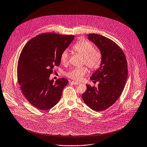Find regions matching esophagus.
I'll list each match as a JSON object with an SVG mask.
<instances>
[{
  "label": "esophagus",
  "instance_id": "obj_1",
  "mask_svg": "<svg viewBox=\"0 0 147 147\" xmlns=\"http://www.w3.org/2000/svg\"><path fill=\"white\" fill-rule=\"evenodd\" d=\"M70 83L72 84H73V85H78V84H80V83H78V82H74V81H71V82H70Z\"/></svg>",
  "mask_w": 147,
  "mask_h": 147
}]
</instances>
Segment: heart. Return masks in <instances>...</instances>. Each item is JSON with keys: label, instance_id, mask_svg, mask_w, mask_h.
I'll return each mask as SVG.
<instances>
[{"label": "heart", "instance_id": "1", "mask_svg": "<svg viewBox=\"0 0 147 147\" xmlns=\"http://www.w3.org/2000/svg\"><path fill=\"white\" fill-rule=\"evenodd\" d=\"M73 49L77 53L83 56V64H85L90 70H96L101 66L103 61L102 54L99 51L95 49L92 43L88 40H84L77 42L73 46ZM68 59V52L65 50L61 55V62L65 64L67 63ZM86 73V67L82 66L71 69L66 75L69 78L78 81L82 80Z\"/></svg>", "mask_w": 147, "mask_h": 147}]
</instances>
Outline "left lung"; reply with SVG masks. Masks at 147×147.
Listing matches in <instances>:
<instances>
[{"mask_svg": "<svg viewBox=\"0 0 147 147\" xmlns=\"http://www.w3.org/2000/svg\"><path fill=\"white\" fill-rule=\"evenodd\" d=\"M88 38L102 54L101 66L90 77L93 82H98L97 88L87 84L82 97L92 110H106L117 100L124 88L127 76V62L121 49L113 40L105 36L90 33Z\"/></svg>", "mask_w": 147, "mask_h": 147, "instance_id": "8db88e82", "label": "left lung"}]
</instances>
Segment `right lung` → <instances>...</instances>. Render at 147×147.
<instances>
[{
    "label": "right lung",
    "mask_w": 147,
    "mask_h": 147,
    "mask_svg": "<svg viewBox=\"0 0 147 147\" xmlns=\"http://www.w3.org/2000/svg\"><path fill=\"white\" fill-rule=\"evenodd\" d=\"M73 35L40 34L23 48L18 64V80L22 93L30 103L41 110L53 107L68 84L64 78L55 84L50 80L55 67L60 64L61 53L74 39Z\"/></svg>",
    "instance_id": "obj_1"
}]
</instances>
